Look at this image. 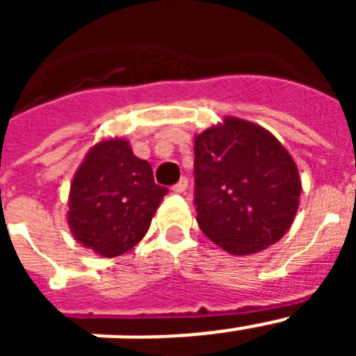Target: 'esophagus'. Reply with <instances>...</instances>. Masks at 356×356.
Here are the masks:
<instances>
[{
	"label": "esophagus",
	"mask_w": 356,
	"mask_h": 356,
	"mask_svg": "<svg viewBox=\"0 0 356 356\" xmlns=\"http://www.w3.org/2000/svg\"><path fill=\"white\" fill-rule=\"evenodd\" d=\"M187 185H188L187 178H180V180H178V184L172 185V191H175L176 194H181V193H185V188H187Z\"/></svg>",
	"instance_id": "esophagus-1"
}]
</instances>
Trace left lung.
Returning a JSON list of instances; mask_svg holds the SVG:
<instances>
[{"mask_svg": "<svg viewBox=\"0 0 356 356\" xmlns=\"http://www.w3.org/2000/svg\"><path fill=\"white\" fill-rule=\"evenodd\" d=\"M196 221L234 257L259 253L287 234L301 180L284 144L260 124L225 115L194 135Z\"/></svg>", "mask_w": 356, "mask_h": 356, "instance_id": "left-lung-1", "label": "left lung"}]
</instances>
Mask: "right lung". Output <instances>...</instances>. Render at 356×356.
I'll return each mask as SVG.
<instances>
[{"label": "right lung", "instance_id": "add662e5", "mask_svg": "<svg viewBox=\"0 0 356 356\" xmlns=\"http://www.w3.org/2000/svg\"><path fill=\"white\" fill-rule=\"evenodd\" d=\"M168 193L155 184L149 162L135 156L127 139L97 140L72 176L69 229L78 244L114 259L147 234Z\"/></svg>", "mask_w": 356, "mask_h": 356}]
</instances>
